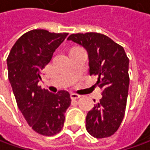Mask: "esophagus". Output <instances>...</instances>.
Instances as JSON below:
<instances>
[{"label":"esophagus","mask_w":150,"mask_h":150,"mask_svg":"<svg viewBox=\"0 0 150 150\" xmlns=\"http://www.w3.org/2000/svg\"><path fill=\"white\" fill-rule=\"evenodd\" d=\"M80 97H81V96L78 95L77 93H71V98H72V99H78Z\"/></svg>","instance_id":"obj_1"}]
</instances>
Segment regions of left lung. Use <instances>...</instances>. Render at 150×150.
I'll return each instance as SVG.
<instances>
[{"instance_id":"1","label":"left lung","mask_w":150,"mask_h":150,"mask_svg":"<svg viewBox=\"0 0 150 150\" xmlns=\"http://www.w3.org/2000/svg\"><path fill=\"white\" fill-rule=\"evenodd\" d=\"M67 41L87 51L90 76L98 77L95 85L102 90V98L87 114L86 129L97 139L112 135L123 121L129 86V60L124 47L96 32L72 34Z\"/></svg>"}]
</instances>
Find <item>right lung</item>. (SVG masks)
<instances>
[{
	"mask_svg": "<svg viewBox=\"0 0 150 150\" xmlns=\"http://www.w3.org/2000/svg\"><path fill=\"white\" fill-rule=\"evenodd\" d=\"M68 33L36 29L23 34L7 57L8 78L17 106L32 129L45 136L59 133L71 104L68 92L42 89L41 74Z\"/></svg>",
	"mask_w": 150,
	"mask_h": 150,
	"instance_id": "1",
	"label": "right lung"
}]
</instances>
